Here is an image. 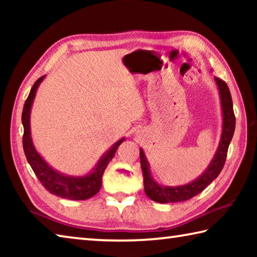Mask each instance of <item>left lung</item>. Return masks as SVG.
I'll return each instance as SVG.
<instances>
[{
	"label": "left lung",
	"instance_id": "8db88e82",
	"mask_svg": "<svg viewBox=\"0 0 257 257\" xmlns=\"http://www.w3.org/2000/svg\"><path fill=\"white\" fill-rule=\"evenodd\" d=\"M215 81L219 86L220 90V98L221 105H222V113H223V129L222 135H221V141L217 151L213 158L211 164L205 170L203 175L197 178L196 180L190 182L185 186L178 187H163L152 179L150 173L149 162L146 161L144 152L141 150V165L143 177H144V189L147 196L152 201L158 203H176V202H184L191 197L196 196L199 193L206 188L215 178L220 175L221 170L223 169V165L227 159L229 144L231 142L234 127H236V116L233 113V105L232 98L230 94L229 87L220 78L215 77Z\"/></svg>",
	"mask_w": 257,
	"mask_h": 257
}]
</instances>
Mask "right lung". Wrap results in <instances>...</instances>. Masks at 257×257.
I'll use <instances>...</instances> for the list:
<instances>
[{
  "mask_svg": "<svg viewBox=\"0 0 257 257\" xmlns=\"http://www.w3.org/2000/svg\"><path fill=\"white\" fill-rule=\"evenodd\" d=\"M45 76L35 81L30 93L26 99L23 115L24 124V136H23V145L26 158H27L28 163L32 167L33 171L36 175L37 179L41 181V184L44 186L46 190H49L51 194L59 196L61 198L73 199V201H82V199H88L93 197L94 195L98 193L102 186V177L105 171L107 164L114 156L119 145L123 142V138L113 145L112 149L98 161V163L95 168V170L85 177H67L61 173L53 170L49 164H47L42 156L37 153L35 150L34 144L30 137V125H29V116H30V108L34 101L35 94H36L37 87L40 86L42 80L44 79Z\"/></svg>",
  "mask_w": 257,
  "mask_h": 257,
  "instance_id": "add662e5",
  "label": "right lung"
}]
</instances>
